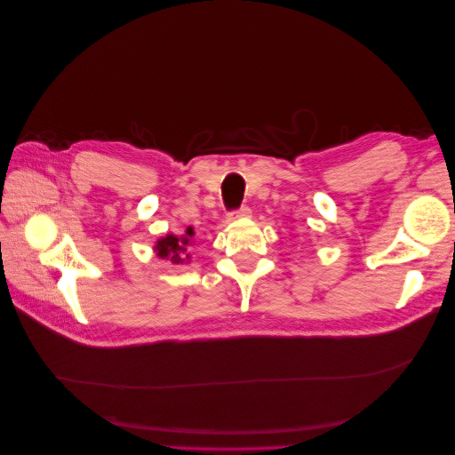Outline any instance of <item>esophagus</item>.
<instances>
[{
	"mask_svg": "<svg viewBox=\"0 0 455 455\" xmlns=\"http://www.w3.org/2000/svg\"><path fill=\"white\" fill-rule=\"evenodd\" d=\"M251 216H252V211L249 209V206H241L239 211H233L229 214V220H246V218H251Z\"/></svg>",
	"mask_w": 455,
	"mask_h": 455,
	"instance_id": "esophagus-1",
	"label": "esophagus"
}]
</instances>
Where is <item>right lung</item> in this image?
Wrapping results in <instances>:
<instances>
[{
	"mask_svg": "<svg viewBox=\"0 0 455 455\" xmlns=\"http://www.w3.org/2000/svg\"><path fill=\"white\" fill-rule=\"evenodd\" d=\"M196 231L191 226L186 228L182 235H174V233H167L156 241L154 244V252L161 259H169L172 266H184L191 261V254L188 249L194 243Z\"/></svg>",
	"mask_w": 455,
	"mask_h": 455,
	"instance_id": "obj_1",
	"label": "right lung"
}]
</instances>
